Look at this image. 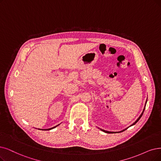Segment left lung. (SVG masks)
<instances>
[{"mask_svg":"<svg viewBox=\"0 0 161 161\" xmlns=\"http://www.w3.org/2000/svg\"><path fill=\"white\" fill-rule=\"evenodd\" d=\"M147 100H146V102H145V107H144V109H143V112H142V113H141V114L139 115V117L137 118V119L134 122V123L131 125V126H132V125H135L136 124L137 122L140 119V118H141V116H142V115H143V112H144V110H145V106H146V104H147ZM126 130V129H125ZM122 130V131H119V132H122V131H124V130ZM100 130L101 131H104V132H105V133H117V132H112V131H106V130H102V129H100ZM119 132H118V133H119Z\"/></svg>","mask_w":161,"mask_h":161,"instance_id":"8db88e82","label":"left lung"}]
</instances>
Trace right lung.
I'll list each match as a JSON object with an SVG mask.
<instances>
[{
	"label": "right lung",
	"instance_id": "1",
	"mask_svg": "<svg viewBox=\"0 0 161 161\" xmlns=\"http://www.w3.org/2000/svg\"><path fill=\"white\" fill-rule=\"evenodd\" d=\"M59 125H56V126H55V127H51V128H49V129H46V130H52V129H53V128L56 127L57 126H58Z\"/></svg>",
	"mask_w": 161,
	"mask_h": 161
}]
</instances>
